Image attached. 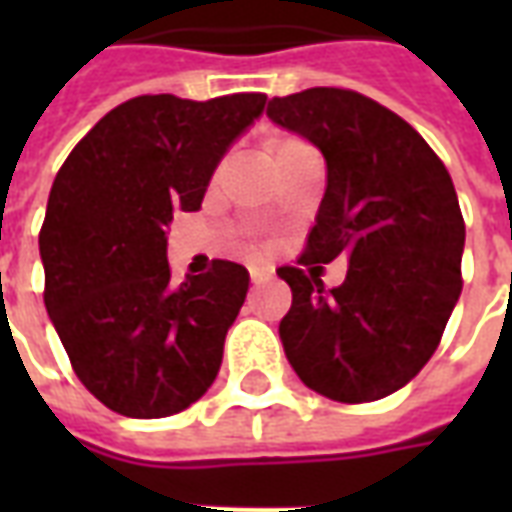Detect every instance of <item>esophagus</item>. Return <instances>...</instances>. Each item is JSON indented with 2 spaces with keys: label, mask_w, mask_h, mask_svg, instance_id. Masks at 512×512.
Listing matches in <instances>:
<instances>
[{
  "label": "esophagus",
  "mask_w": 512,
  "mask_h": 512,
  "mask_svg": "<svg viewBox=\"0 0 512 512\" xmlns=\"http://www.w3.org/2000/svg\"><path fill=\"white\" fill-rule=\"evenodd\" d=\"M249 277H252L255 285H263V282L271 279V271H266V268H249Z\"/></svg>",
  "instance_id": "esophagus-1"
}]
</instances>
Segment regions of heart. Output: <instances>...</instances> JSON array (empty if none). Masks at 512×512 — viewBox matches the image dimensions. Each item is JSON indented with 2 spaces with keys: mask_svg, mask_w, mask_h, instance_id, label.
<instances>
[{
  "mask_svg": "<svg viewBox=\"0 0 512 512\" xmlns=\"http://www.w3.org/2000/svg\"><path fill=\"white\" fill-rule=\"evenodd\" d=\"M307 147L310 145H304L296 136H277V139H274V156L282 158L288 156V153H296V150H307Z\"/></svg>",
  "mask_w": 512,
  "mask_h": 512,
  "instance_id": "obj_1",
  "label": "heart"
}]
</instances>
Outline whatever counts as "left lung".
<instances>
[{"mask_svg":"<svg viewBox=\"0 0 512 512\" xmlns=\"http://www.w3.org/2000/svg\"><path fill=\"white\" fill-rule=\"evenodd\" d=\"M266 115L326 158L307 271H277L293 290L285 356L318 395L381 400L428 365L461 296L466 227L450 172L403 117L354 90L271 98ZM340 254L346 282L326 291L314 263Z\"/></svg>","mask_w":512,"mask_h":512,"instance_id":"8db88e82","label":"left lung"}]
</instances>
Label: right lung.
Masks as SVG:
<instances>
[{"instance_id":"obj_1","label":"right lung","mask_w":512,"mask_h":512,"mask_svg":"<svg viewBox=\"0 0 512 512\" xmlns=\"http://www.w3.org/2000/svg\"><path fill=\"white\" fill-rule=\"evenodd\" d=\"M263 109V93L139 95L101 117L54 178L38 241L43 301L79 381L123 417L178 414L216 381L249 271L213 260L175 285L164 227L200 208Z\"/></svg>"}]
</instances>
